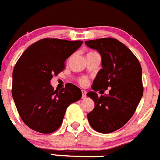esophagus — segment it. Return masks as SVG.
<instances>
[{
    "label": "esophagus",
    "instance_id": "esophagus-1",
    "mask_svg": "<svg viewBox=\"0 0 160 160\" xmlns=\"http://www.w3.org/2000/svg\"><path fill=\"white\" fill-rule=\"evenodd\" d=\"M81 92H82V99H85L87 97V92L85 90H81Z\"/></svg>",
    "mask_w": 160,
    "mask_h": 160
}]
</instances>
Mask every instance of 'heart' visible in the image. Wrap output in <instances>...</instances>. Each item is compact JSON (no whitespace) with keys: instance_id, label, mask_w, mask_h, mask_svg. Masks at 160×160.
<instances>
[{"instance_id":"1","label":"heart","mask_w":160,"mask_h":160,"mask_svg":"<svg viewBox=\"0 0 160 160\" xmlns=\"http://www.w3.org/2000/svg\"><path fill=\"white\" fill-rule=\"evenodd\" d=\"M88 82V80L86 77H82V78H80V80H79V83H80L81 85H85Z\"/></svg>"}]
</instances>
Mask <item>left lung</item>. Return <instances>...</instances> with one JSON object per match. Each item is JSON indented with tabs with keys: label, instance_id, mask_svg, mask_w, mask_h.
<instances>
[{
	"label": "left lung",
	"instance_id": "obj_1",
	"mask_svg": "<svg viewBox=\"0 0 160 160\" xmlns=\"http://www.w3.org/2000/svg\"><path fill=\"white\" fill-rule=\"evenodd\" d=\"M85 44L100 53L103 67L93 81V91L87 93L95 102L88 119L96 132L111 133L121 128L136 112L143 93L142 68L133 52L116 39H96ZM108 88H111L108 96H98L96 91Z\"/></svg>",
	"mask_w": 160,
	"mask_h": 160
}]
</instances>
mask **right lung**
I'll use <instances>...</instances> for the list:
<instances>
[{
    "label": "right lung",
    "mask_w": 160,
    "mask_h": 160,
    "mask_svg": "<svg viewBox=\"0 0 160 160\" xmlns=\"http://www.w3.org/2000/svg\"><path fill=\"white\" fill-rule=\"evenodd\" d=\"M82 43L41 39L17 60L12 72V95L17 112L29 128L44 134L55 132L62 123L67 108L81 98V90L72 83L54 90L50 80L65 68L66 59Z\"/></svg>",
    "instance_id": "add662e5"
}]
</instances>
